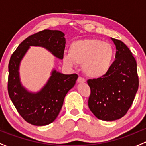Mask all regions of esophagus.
<instances>
[{"label": "esophagus", "mask_w": 146, "mask_h": 146, "mask_svg": "<svg viewBox=\"0 0 146 146\" xmlns=\"http://www.w3.org/2000/svg\"><path fill=\"white\" fill-rule=\"evenodd\" d=\"M77 81H78V83H84L85 81H86V80L84 79V78H82V77H78V79H77Z\"/></svg>", "instance_id": "obj_1"}]
</instances>
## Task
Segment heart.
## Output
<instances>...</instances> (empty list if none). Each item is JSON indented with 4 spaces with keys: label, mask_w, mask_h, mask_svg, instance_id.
I'll return each mask as SVG.
<instances>
[{
    "label": "heart",
    "mask_w": 146,
    "mask_h": 146,
    "mask_svg": "<svg viewBox=\"0 0 146 146\" xmlns=\"http://www.w3.org/2000/svg\"><path fill=\"white\" fill-rule=\"evenodd\" d=\"M115 58V50L111 44L95 38L73 41L69 53L63 55L64 63L69 67L82 65L83 71L92 78L106 76L111 70Z\"/></svg>",
    "instance_id": "b5f03b06"
}]
</instances>
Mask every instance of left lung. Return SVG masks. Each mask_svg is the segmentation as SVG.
Instances as JSON below:
<instances>
[{
    "instance_id": "8db88e82",
    "label": "left lung",
    "mask_w": 146,
    "mask_h": 146,
    "mask_svg": "<svg viewBox=\"0 0 146 146\" xmlns=\"http://www.w3.org/2000/svg\"><path fill=\"white\" fill-rule=\"evenodd\" d=\"M116 48L115 60L103 77L87 81L91 93L88 100L90 111L98 119H121L132 106L139 86L137 62L128 47L112 38Z\"/></svg>"
}]
</instances>
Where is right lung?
<instances>
[{"label": "right lung", "mask_w": 146, "mask_h": 146, "mask_svg": "<svg viewBox=\"0 0 146 146\" xmlns=\"http://www.w3.org/2000/svg\"><path fill=\"white\" fill-rule=\"evenodd\" d=\"M65 34L60 31L44 30L30 35L18 46L9 63L8 92L17 111L29 124L45 126L59 115L65 97L74 86L78 75H65L54 70L46 84L37 93L30 92L19 79V64L30 46L44 47L57 58L63 59Z\"/></svg>", "instance_id": "right-lung-1"}]
</instances>
